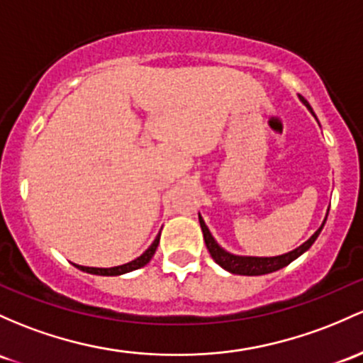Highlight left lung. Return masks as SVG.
<instances>
[{
    "mask_svg": "<svg viewBox=\"0 0 363 363\" xmlns=\"http://www.w3.org/2000/svg\"><path fill=\"white\" fill-rule=\"evenodd\" d=\"M300 99L303 101V105L306 106V108L312 111L313 117H315V113H313L312 106L308 105V101H306L303 96H300ZM198 217H200L203 240H205L206 248H208V252H210V255H212L213 260L217 262L222 269H225L227 272L238 274V276H264V274L276 272V270L282 269V267L289 265L293 260H296L300 255H303L306 250H308L310 246L315 242L318 234H320L322 227H324L325 220H328V217H325L324 222H322V225L315 230V234H313L308 241H305L303 245L298 246L296 250H293V252L279 255V257H240V255H233V253L225 252V250L222 248L217 241H215V238L208 230V227H206L205 220L201 218V215H198Z\"/></svg>",
    "mask_w": 363,
    "mask_h": 363,
    "instance_id": "left-lung-1",
    "label": "left lung"
}]
</instances>
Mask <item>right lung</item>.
Segmentation results:
<instances>
[{"mask_svg":"<svg viewBox=\"0 0 363 363\" xmlns=\"http://www.w3.org/2000/svg\"><path fill=\"white\" fill-rule=\"evenodd\" d=\"M158 242H160V234H158L157 238H155V241L151 242V246L148 250H146L145 253L141 255V257H138L136 260L129 262V264H123V265H118V267H110V269H98V267H82V265H75L79 270H82V272H87V274H94V276H121V274H127V272H133V270L136 269H141V267H145L148 262L153 258L155 252H157V246Z\"/></svg>","mask_w":363,"mask_h":363,"instance_id":"right-lung-1","label":"right lung"}]
</instances>
